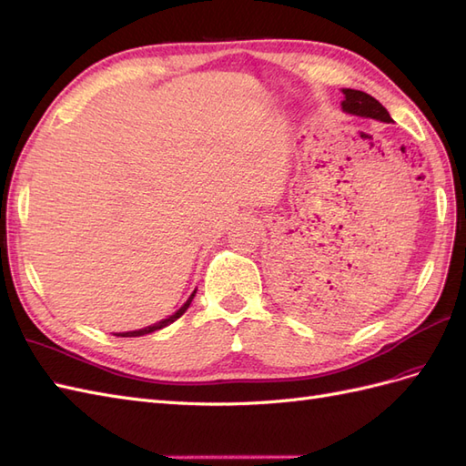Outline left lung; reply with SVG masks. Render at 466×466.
<instances>
[{"mask_svg":"<svg viewBox=\"0 0 466 466\" xmlns=\"http://www.w3.org/2000/svg\"><path fill=\"white\" fill-rule=\"evenodd\" d=\"M343 96H345V99L341 101V107L345 113L359 115V116H370V118H377V121H382V123H392L389 111L384 109L375 97H370L369 93L357 91V89H343ZM292 297H297V295H292Z\"/></svg>","mask_w":466,"mask_h":466,"instance_id":"obj_1","label":"left lung"}]
</instances>
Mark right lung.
I'll return each instance as SVG.
<instances>
[{"label": "right lung", "instance_id": "obj_1", "mask_svg": "<svg viewBox=\"0 0 466 466\" xmlns=\"http://www.w3.org/2000/svg\"><path fill=\"white\" fill-rule=\"evenodd\" d=\"M195 292L197 290H193V295L187 299V302L183 304V307L176 312V314H171L169 318H166V320H162V322H157V324H154V326H148V328H142V329H135V331H123V334H115V336H121V338H138V336H146V334H152V331H156V329H162V328H166V326H169L171 322H176L177 318H181L183 314H185V310L189 309V304H191V300H193V297H195Z\"/></svg>", "mask_w": 466, "mask_h": 466}]
</instances>
